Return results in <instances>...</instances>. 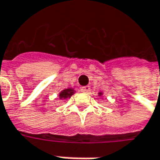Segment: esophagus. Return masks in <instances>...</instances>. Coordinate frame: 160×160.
Here are the masks:
<instances>
[{"instance_id": "esophagus-1", "label": "esophagus", "mask_w": 160, "mask_h": 160, "mask_svg": "<svg viewBox=\"0 0 160 160\" xmlns=\"http://www.w3.org/2000/svg\"><path fill=\"white\" fill-rule=\"evenodd\" d=\"M90 90H91V88L89 87V86H83V87L81 88V92H85L87 93L90 92Z\"/></svg>"}]
</instances>
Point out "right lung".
<instances>
[{"instance_id": "obj_1", "label": "right lung", "mask_w": 160, "mask_h": 160, "mask_svg": "<svg viewBox=\"0 0 160 160\" xmlns=\"http://www.w3.org/2000/svg\"><path fill=\"white\" fill-rule=\"evenodd\" d=\"M73 94H74V90H72V89H67V90H63L62 92L60 93V97H61V98L71 97Z\"/></svg>"}]
</instances>
